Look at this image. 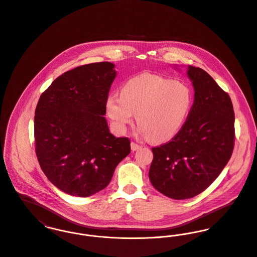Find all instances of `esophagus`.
<instances>
[{
	"label": "esophagus",
	"mask_w": 257,
	"mask_h": 257,
	"mask_svg": "<svg viewBox=\"0 0 257 257\" xmlns=\"http://www.w3.org/2000/svg\"><path fill=\"white\" fill-rule=\"evenodd\" d=\"M141 148H142V147H141L140 145H138L137 143H131V150H132L133 152H135V151H138V150H139V149H141Z\"/></svg>",
	"instance_id": "obj_1"
}]
</instances>
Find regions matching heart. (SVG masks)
I'll use <instances>...</instances> for the list:
<instances>
[{
	"label": "heart",
	"mask_w": 257,
	"mask_h": 257,
	"mask_svg": "<svg viewBox=\"0 0 257 257\" xmlns=\"http://www.w3.org/2000/svg\"><path fill=\"white\" fill-rule=\"evenodd\" d=\"M193 104V92L183 82L142 74L127 81L121 95L109 94L106 112L123 133L136 113L137 132L153 142H167L182 128Z\"/></svg>",
	"instance_id": "1"
}]
</instances>
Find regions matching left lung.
<instances>
[{
	"label": "left lung",
	"mask_w": 257,
	"mask_h": 257,
	"mask_svg": "<svg viewBox=\"0 0 257 257\" xmlns=\"http://www.w3.org/2000/svg\"><path fill=\"white\" fill-rule=\"evenodd\" d=\"M186 74L194 88L192 108L171 142L152 149L149 171L152 185L175 200L204 191L228 164L234 143V112L228 93L200 68L188 66Z\"/></svg>",
	"instance_id": "obj_1"
}]
</instances>
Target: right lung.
<instances>
[{
  "label": "right lung",
  "instance_id": "obj_1",
  "mask_svg": "<svg viewBox=\"0 0 257 257\" xmlns=\"http://www.w3.org/2000/svg\"><path fill=\"white\" fill-rule=\"evenodd\" d=\"M110 62L77 67L41 94L34 116L35 152L41 170L63 192L88 197L104 189L130 140L116 138L104 117L116 77Z\"/></svg>",
  "mask_w": 257,
  "mask_h": 257
}]
</instances>
